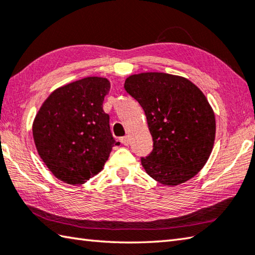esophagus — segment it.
<instances>
[{"instance_id": "1", "label": "esophagus", "mask_w": 255, "mask_h": 255, "mask_svg": "<svg viewBox=\"0 0 255 255\" xmlns=\"http://www.w3.org/2000/svg\"><path fill=\"white\" fill-rule=\"evenodd\" d=\"M121 142L123 143V144H125V146H128L129 144V137H122L121 138Z\"/></svg>"}]
</instances>
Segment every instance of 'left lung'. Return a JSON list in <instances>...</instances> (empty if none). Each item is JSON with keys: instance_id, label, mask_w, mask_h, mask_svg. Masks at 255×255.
I'll return each mask as SVG.
<instances>
[{"instance_id": "obj_1", "label": "left lung", "mask_w": 255, "mask_h": 255, "mask_svg": "<svg viewBox=\"0 0 255 255\" xmlns=\"http://www.w3.org/2000/svg\"><path fill=\"white\" fill-rule=\"evenodd\" d=\"M125 89L140 104L152 136V151L141 158L144 170L164 186L190 180L207 163L216 138L204 94L187 78L156 72L130 75Z\"/></svg>"}]
</instances>
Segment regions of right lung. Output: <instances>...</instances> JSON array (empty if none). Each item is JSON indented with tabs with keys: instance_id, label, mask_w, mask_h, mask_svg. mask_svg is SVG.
<instances>
[{
	"instance_id": "add662e5",
	"label": "right lung",
	"mask_w": 255,
	"mask_h": 255,
	"mask_svg": "<svg viewBox=\"0 0 255 255\" xmlns=\"http://www.w3.org/2000/svg\"><path fill=\"white\" fill-rule=\"evenodd\" d=\"M109 89L108 79L97 76L66 84L45 99L34 118L39 157L65 183L83 184L101 172L113 147L119 144L103 109Z\"/></svg>"
}]
</instances>
